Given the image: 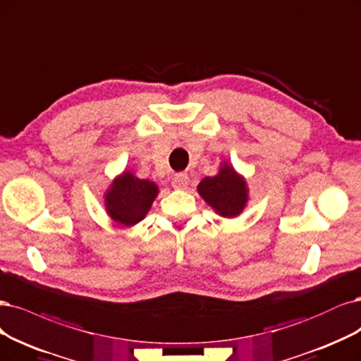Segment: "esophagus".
I'll return each mask as SVG.
<instances>
[{
  "mask_svg": "<svg viewBox=\"0 0 361 361\" xmlns=\"http://www.w3.org/2000/svg\"><path fill=\"white\" fill-rule=\"evenodd\" d=\"M188 180H190L188 175H185V173H178V175H175V178H173L171 185H173V188L183 190L185 186L188 185Z\"/></svg>",
  "mask_w": 361,
  "mask_h": 361,
  "instance_id": "esophagus-1",
  "label": "esophagus"
}]
</instances>
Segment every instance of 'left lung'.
Instances as JSON below:
<instances>
[{
    "label": "left lung",
    "mask_w": 361,
    "mask_h": 361,
    "mask_svg": "<svg viewBox=\"0 0 361 361\" xmlns=\"http://www.w3.org/2000/svg\"><path fill=\"white\" fill-rule=\"evenodd\" d=\"M197 190L203 200L224 218L240 215L247 203L246 180L227 163L222 164L218 175L204 178Z\"/></svg>",
    "instance_id": "left-lung-1"
}]
</instances>
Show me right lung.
Returning <instances> with one entry per match:
<instances>
[{"label": "right lung", "instance_id": "right-lung-1", "mask_svg": "<svg viewBox=\"0 0 361 361\" xmlns=\"http://www.w3.org/2000/svg\"><path fill=\"white\" fill-rule=\"evenodd\" d=\"M157 195L158 186L154 182L135 178L126 170L111 182L104 195V204L111 219L131 227L146 216Z\"/></svg>", "mask_w": 361, "mask_h": 361}]
</instances>
